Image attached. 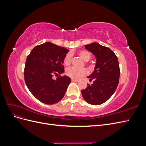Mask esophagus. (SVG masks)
Segmentation results:
<instances>
[{"label": "esophagus", "instance_id": "34e87169", "mask_svg": "<svg viewBox=\"0 0 146 146\" xmlns=\"http://www.w3.org/2000/svg\"><path fill=\"white\" fill-rule=\"evenodd\" d=\"M72 82H78L79 81L78 80H76V79H74V78H72Z\"/></svg>", "mask_w": 146, "mask_h": 146}]
</instances>
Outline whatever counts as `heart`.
Masks as SVG:
<instances>
[{
	"label": "heart",
	"instance_id": "1",
	"mask_svg": "<svg viewBox=\"0 0 146 146\" xmlns=\"http://www.w3.org/2000/svg\"><path fill=\"white\" fill-rule=\"evenodd\" d=\"M78 56L85 61H89L91 57V54L90 52L87 50H80L78 52ZM72 61V55L70 53H68L63 59V64L66 66H69ZM88 74V70L86 68H82L80 69H76L74 68H70L66 70V74L70 78L74 79H79Z\"/></svg>",
	"mask_w": 146,
	"mask_h": 146
}]
</instances>
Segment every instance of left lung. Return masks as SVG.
Segmentation results:
<instances>
[{
    "label": "left lung",
    "instance_id": "1",
    "mask_svg": "<svg viewBox=\"0 0 146 146\" xmlns=\"http://www.w3.org/2000/svg\"><path fill=\"white\" fill-rule=\"evenodd\" d=\"M96 57L94 71L88 78L94 80L81 91L83 99L88 104L99 105L108 100L115 92L120 77L117 57L110 48L97 42L85 46Z\"/></svg>",
    "mask_w": 146,
    "mask_h": 146
}]
</instances>
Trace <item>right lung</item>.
I'll return each instance as SVG.
<instances>
[{
  "mask_svg": "<svg viewBox=\"0 0 146 146\" xmlns=\"http://www.w3.org/2000/svg\"><path fill=\"white\" fill-rule=\"evenodd\" d=\"M69 50L46 42L37 46L27 56L24 68V80L29 90L41 102L52 105L64 96L70 78L61 76L64 72L63 59ZM59 76L56 80L52 77Z\"/></svg>",
  "mask_w": 146,
  "mask_h": 146,
  "instance_id": "right-lung-1",
  "label": "right lung"
}]
</instances>
